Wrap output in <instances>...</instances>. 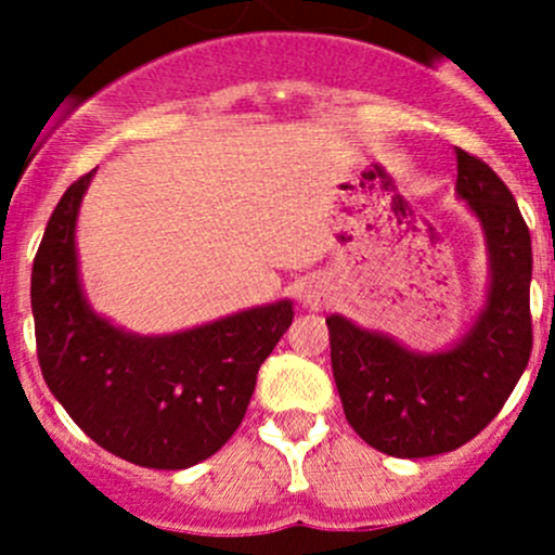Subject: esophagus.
<instances>
[{
	"mask_svg": "<svg viewBox=\"0 0 555 555\" xmlns=\"http://www.w3.org/2000/svg\"><path fill=\"white\" fill-rule=\"evenodd\" d=\"M322 300H324V293L319 287H309L304 293V304L306 306H311V309H317V306H322Z\"/></svg>",
	"mask_w": 555,
	"mask_h": 555,
	"instance_id": "obj_1",
	"label": "esophagus"
}]
</instances>
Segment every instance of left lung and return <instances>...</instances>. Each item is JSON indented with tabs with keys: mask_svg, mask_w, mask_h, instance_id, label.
<instances>
[{
	"mask_svg": "<svg viewBox=\"0 0 555 555\" xmlns=\"http://www.w3.org/2000/svg\"><path fill=\"white\" fill-rule=\"evenodd\" d=\"M456 193L486 231V309L451 351L413 354L382 333L327 317L330 360L346 422L400 459L456 451L502 411L531 354V236L516 198L489 164L456 147Z\"/></svg>",
	"mask_w": 555,
	"mask_h": 555,
	"instance_id": "left-lung-1",
	"label": "left lung"
}]
</instances>
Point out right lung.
<instances>
[{
  "mask_svg": "<svg viewBox=\"0 0 555 555\" xmlns=\"http://www.w3.org/2000/svg\"><path fill=\"white\" fill-rule=\"evenodd\" d=\"M91 177L61 195L31 268L44 384L77 427L115 456L139 467H193L238 429L257 371L293 322V304L160 338L112 327L86 304L77 279L75 222Z\"/></svg>",
  "mask_w": 555,
  "mask_h": 555,
  "instance_id": "add662e5",
  "label": "right lung"
}]
</instances>
